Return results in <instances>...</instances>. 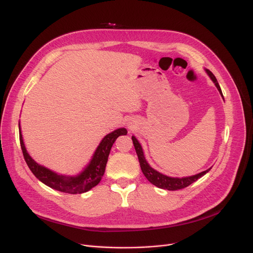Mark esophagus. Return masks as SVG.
Returning <instances> with one entry per match:
<instances>
[{"label":"esophagus","mask_w":253,"mask_h":253,"mask_svg":"<svg viewBox=\"0 0 253 253\" xmlns=\"http://www.w3.org/2000/svg\"><path fill=\"white\" fill-rule=\"evenodd\" d=\"M128 127H129V129H132V128H133V127H132V125H131V124H129V125H128Z\"/></svg>","instance_id":"obj_1"}]
</instances>
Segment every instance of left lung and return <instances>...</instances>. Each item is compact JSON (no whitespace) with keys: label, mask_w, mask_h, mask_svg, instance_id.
Here are the masks:
<instances>
[{"label":"left lung","mask_w":253,"mask_h":253,"mask_svg":"<svg viewBox=\"0 0 253 253\" xmlns=\"http://www.w3.org/2000/svg\"><path fill=\"white\" fill-rule=\"evenodd\" d=\"M205 71H206V73L208 74V76L210 77L212 81H213V83L215 84L216 88L218 89V91L220 93V95L222 96L221 89L219 87V84L217 82L216 78L214 77V75L212 74L209 70H205ZM132 141H133V144H134V148H135V151H136V154H137V157H138V161H139V164H140V168H141L142 173L144 174V176L147 177V179L151 183H153L154 185H156V187L160 188V189H164V190H168V191H176V190L187 188V187H189L190 184L195 182L198 178H200L203 175H205L207 172L211 169V168H209V169L201 172V173H198V174L192 175V176L181 177V178H179V177H170V176L164 175V174L160 173V172H158L157 170H155L154 168H152L149 165V163L147 162V160H145V158H144L141 145L134 136H132Z\"/></svg>","instance_id":"8db88e82"}]
</instances>
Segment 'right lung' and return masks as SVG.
<instances>
[{
  "mask_svg": "<svg viewBox=\"0 0 253 253\" xmlns=\"http://www.w3.org/2000/svg\"><path fill=\"white\" fill-rule=\"evenodd\" d=\"M126 134L127 130L125 128H119L105 135L100 141L94 155H93L90 163L81 173L76 176H65L59 175L50 169L38 164L29 155L25 149L19 125V140L22 154L26 164H28L34 175L51 189L68 194H82L88 192L99 183L104 174L106 162H108V158L114 142L120 135Z\"/></svg>",
  "mask_w": 253,
  "mask_h": 253,
  "instance_id": "add662e5",
  "label": "right lung"
}]
</instances>
